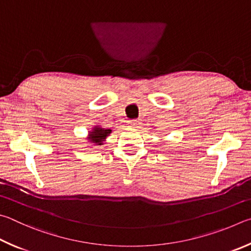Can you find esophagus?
<instances>
[{"label": "esophagus", "mask_w": 251, "mask_h": 251, "mask_svg": "<svg viewBox=\"0 0 251 251\" xmlns=\"http://www.w3.org/2000/svg\"><path fill=\"white\" fill-rule=\"evenodd\" d=\"M140 123H141V122H140V120H130L129 121V125L133 126H137L138 125H140Z\"/></svg>", "instance_id": "34e87169"}]
</instances>
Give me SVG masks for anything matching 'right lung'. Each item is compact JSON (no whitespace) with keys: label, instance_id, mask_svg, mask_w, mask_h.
<instances>
[{"label":"right lung","instance_id":"add662e5","mask_svg":"<svg viewBox=\"0 0 251 251\" xmlns=\"http://www.w3.org/2000/svg\"><path fill=\"white\" fill-rule=\"evenodd\" d=\"M111 133V130L110 129H100V128H95L92 130V132H90V140L92 142H95L98 144V146H101L102 144V140L108 137V134Z\"/></svg>","mask_w":251,"mask_h":251}]
</instances>
